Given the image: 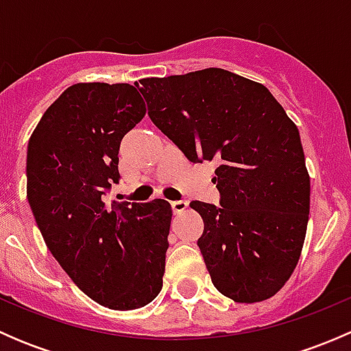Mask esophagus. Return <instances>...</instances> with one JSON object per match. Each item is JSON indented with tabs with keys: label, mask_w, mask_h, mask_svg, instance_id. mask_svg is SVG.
Masks as SVG:
<instances>
[{
	"label": "esophagus",
	"mask_w": 351,
	"mask_h": 351,
	"mask_svg": "<svg viewBox=\"0 0 351 351\" xmlns=\"http://www.w3.org/2000/svg\"><path fill=\"white\" fill-rule=\"evenodd\" d=\"M186 207H189V202L186 200H175L171 202V208L175 214H182V212L186 210Z\"/></svg>",
	"instance_id": "esophagus-1"
}]
</instances>
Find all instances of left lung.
Listing matches in <instances>:
<instances>
[{"mask_svg":"<svg viewBox=\"0 0 351 351\" xmlns=\"http://www.w3.org/2000/svg\"><path fill=\"white\" fill-rule=\"evenodd\" d=\"M137 84L153 123L192 162L215 161L221 205L192 202L212 284L261 302L292 275L309 221L311 182L299 129L263 84L208 67Z\"/></svg>","mask_w":351,"mask_h":351,"instance_id":"1","label":"left lung"}]
</instances>
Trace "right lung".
<instances>
[{"instance_id":"add662e5","label":"right lung","mask_w":351,"mask_h":351,"mask_svg":"<svg viewBox=\"0 0 351 351\" xmlns=\"http://www.w3.org/2000/svg\"><path fill=\"white\" fill-rule=\"evenodd\" d=\"M146 115L127 83H77L42 115L27 149V198L52 256L90 299L139 309L162 287L171 205L107 202L120 141Z\"/></svg>"}]
</instances>
